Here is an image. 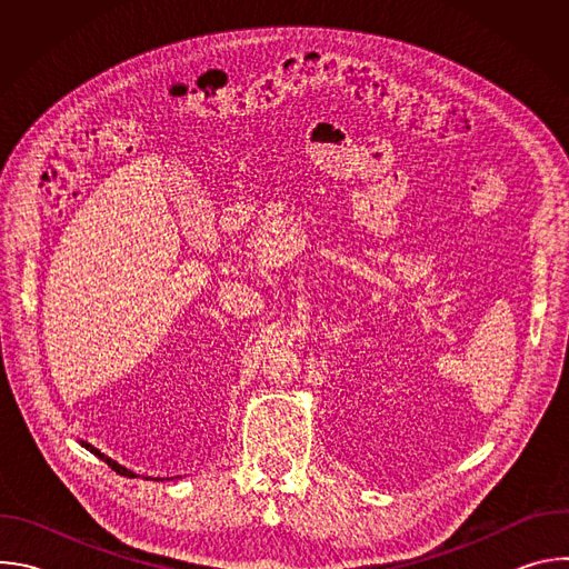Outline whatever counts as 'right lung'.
I'll use <instances>...</instances> for the list:
<instances>
[{
    "instance_id": "1",
    "label": "right lung",
    "mask_w": 569,
    "mask_h": 569,
    "mask_svg": "<svg viewBox=\"0 0 569 569\" xmlns=\"http://www.w3.org/2000/svg\"><path fill=\"white\" fill-rule=\"evenodd\" d=\"M80 446H83V448H88V450H90V452H92V455H97V457H99V459H101V461H106V463H108V466H110V468H112V470H114V472H119V475H123V477H137V475H134V472H132V470H128V468H126V466H121V463H117V461H114V459H110V457H108V455H103V452H101V450H97V448H94V446H90V443H88V441H80Z\"/></svg>"
}]
</instances>
